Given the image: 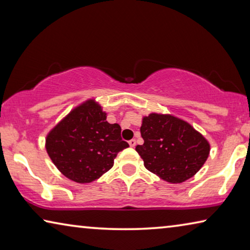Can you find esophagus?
I'll list each match as a JSON object with an SVG mask.
<instances>
[{
  "label": "esophagus",
  "instance_id": "1",
  "mask_svg": "<svg viewBox=\"0 0 250 250\" xmlns=\"http://www.w3.org/2000/svg\"><path fill=\"white\" fill-rule=\"evenodd\" d=\"M129 145H130V146H131V147H134V146H135V145H137V142H135L134 139H132V140H130V141H129Z\"/></svg>",
  "mask_w": 250,
  "mask_h": 250
}]
</instances>
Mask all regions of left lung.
Returning a JSON list of instances; mask_svg holds the SVG:
<instances>
[{"label": "left lung", "mask_w": 250, "mask_h": 250, "mask_svg": "<svg viewBox=\"0 0 250 250\" xmlns=\"http://www.w3.org/2000/svg\"><path fill=\"white\" fill-rule=\"evenodd\" d=\"M145 140L135 150L145 167L168 183L191 179L209 154V145L191 125L175 117L151 113L141 125Z\"/></svg>", "instance_id": "left-lung-1"}]
</instances>
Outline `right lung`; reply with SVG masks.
<instances>
[{
  "instance_id": "1",
  "label": "right lung",
  "mask_w": 250,
  "mask_h": 250,
  "mask_svg": "<svg viewBox=\"0 0 250 250\" xmlns=\"http://www.w3.org/2000/svg\"><path fill=\"white\" fill-rule=\"evenodd\" d=\"M98 104L89 100L75 108L46 138V150L55 166L77 183H90L113 167V160L129 145L118 124L105 121Z\"/></svg>"
}]
</instances>
